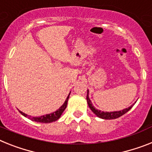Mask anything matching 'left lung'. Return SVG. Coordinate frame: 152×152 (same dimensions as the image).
Returning a JSON list of instances; mask_svg holds the SVG:
<instances>
[{
    "label": "left lung",
    "mask_w": 152,
    "mask_h": 152,
    "mask_svg": "<svg viewBox=\"0 0 152 152\" xmlns=\"http://www.w3.org/2000/svg\"><path fill=\"white\" fill-rule=\"evenodd\" d=\"M86 100H87V104L89 107L90 108L92 111L95 113L96 115L98 117L102 118V119L104 120H112V119H116V118H118V117H121L122 115H124V113H127L128 110L132 108L133 105H131V107H129L128 108H125V109L122 110H119V111H113V112H104L101 111L100 110L96 109L94 107V106L92 104L91 100H90V97H89V90H87V95H86Z\"/></svg>",
    "instance_id": "left-lung-1"
}]
</instances>
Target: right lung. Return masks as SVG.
<instances>
[{"label":"right lung","mask_w":152,"mask_h":152,"mask_svg":"<svg viewBox=\"0 0 152 152\" xmlns=\"http://www.w3.org/2000/svg\"><path fill=\"white\" fill-rule=\"evenodd\" d=\"M69 95H70V93L69 94L68 96H67V98H66V100H65L64 104H62L60 107L56 111L53 112V113H48V114H45V115L41 116V117H31V116H29L28 115V114H26V113H23V112H21V110H19V112H20L23 116L28 117L29 119L33 121L39 122V123H45V124L52 123V122H54L56 121H57L58 119H59V117H61L62 113H63V111H64L65 109L66 108V106H67V103H68V100H69Z\"/></svg>","instance_id":"obj_1"}]
</instances>
